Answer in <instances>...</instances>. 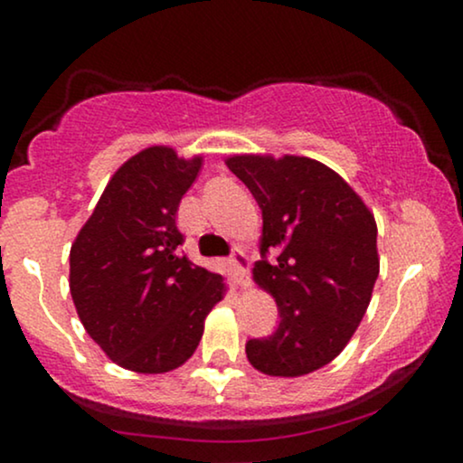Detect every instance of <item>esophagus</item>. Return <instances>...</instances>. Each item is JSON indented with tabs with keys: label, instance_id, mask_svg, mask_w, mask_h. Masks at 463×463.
<instances>
[{
	"label": "esophagus",
	"instance_id": "34e87169",
	"mask_svg": "<svg viewBox=\"0 0 463 463\" xmlns=\"http://www.w3.org/2000/svg\"><path fill=\"white\" fill-rule=\"evenodd\" d=\"M231 265H232V272H235V283L239 287H246L248 285V257L241 248L232 250Z\"/></svg>",
	"mask_w": 463,
	"mask_h": 463
}]
</instances>
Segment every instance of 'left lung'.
I'll use <instances>...</instances> for the list:
<instances>
[{
	"mask_svg": "<svg viewBox=\"0 0 463 463\" xmlns=\"http://www.w3.org/2000/svg\"><path fill=\"white\" fill-rule=\"evenodd\" d=\"M226 165L263 213L252 274L280 316L269 337L246 344L248 361L269 376L320 370L346 348L370 305L379 276L374 215L346 180L313 158L239 154Z\"/></svg>",
	"mask_w": 463,
	"mask_h": 463,
	"instance_id": "left-lung-1",
	"label": "left lung"
}]
</instances>
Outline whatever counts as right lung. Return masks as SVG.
I'll return each mask as SVG.
<instances>
[{
  "mask_svg": "<svg viewBox=\"0 0 463 463\" xmlns=\"http://www.w3.org/2000/svg\"><path fill=\"white\" fill-rule=\"evenodd\" d=\"M202 156L152 146L106 184L69 252V289L91 339L121 368L176 370L198 348L204 320L224 298V279L178 246V204Z\"/></svg>",
  "mask_w": 463,
  "mask_h": 463,
  "instance_id": "1",
  "label": "right lung"
}]
</instances>
